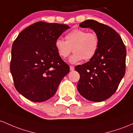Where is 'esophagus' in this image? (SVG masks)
<instances>
[{"mask_svg": "<svg viewBox=\"0 0 133 133\" xmlns=\"http://www.w3.org/2000/svg\"><path fill=\"white\" fill-rule=\"evenodd\" d=\"M70 71L74 70V66H72V65H70Z\"/></svg>", "mask_w": 133, "mask_h": 133, "instance_id": "obj_1", "label": "esophagus"}]
</instances>
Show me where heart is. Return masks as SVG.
<instances>
[{"label":"heart","mask_w":133,"mask_h":133,"mask_svg":"<svg viewBox=\"0 0 133 133\" xmlns=\"http://www.w3.org/2000/svg\"><path fill=\"white\" fill-rule=\"evenodd\" d=\"M100 39L95 32H87L81 29H74L65 35V41L58 38L55 41V48L62 58L74 52L70 58L71 63L80 62L82 59L90 60L95 56L99 50Z\"/></svg>","instance_id":"heart-1"}]
</instances>
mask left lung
Wrapping results in <instances>:
<instances>
[{
	"mask_svg": "<svg viewBox=\"0 0 133 133\" xmlns=\"http://www.w3.org/2000/svg\"><path fill=\"white\" fill-rule=\"evenodd\" d=\"M98 34L100 44L94 57L75 69L80 74L77 89L82 96L93 102H101L115 93L126 71V50L114 29L94 20L80 24Z\"/></svg>",
	"mask_w": 133,
	"mask_h": 133,
	"instance_id": "obj_1",
	"label": "left lung"
}]
</instances>
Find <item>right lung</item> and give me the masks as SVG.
Segmentation results:
<instances>
[{
    "mask_svg": "<svg viewBox=\"0 0 133 133\" xmlns=\"http://www.w3.org/2000/svg\"><path fill=\"white\" fill-rule=\"evenodd\" d=\"M70 27L37 22L21 32L12 44L10 70L14 87L26 99L41 102L56 93L70 67L58 54L55 41Z\"/></svg>",
    "mask_w": 133,
    "mask_h": 133,
    "instance_id": "add662e5",
    "label": "right lung"
}]
</instances>
